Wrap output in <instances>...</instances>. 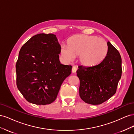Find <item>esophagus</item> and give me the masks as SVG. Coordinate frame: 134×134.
<instances>
[{"label":"esophagus","mask_w":134,"mask_h":134,"mask_svg":"<svg viewBox=\"0 0 134 134\" xmlns=\"http://www.w3.org/2000/svg\"><path fill=\"white\" fill-rule=\"evenodd\" d=\"M77 70V68L76 66H72V72H73V73H75V72H76Z\"/></svg>","instance_id":"obj_1"}]
</instances>
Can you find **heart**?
<instances>
[{"label":"heart","mask_w":134,"mask_h":134,"mask_svg":"<svg viewBox=\"0 0 134 134\" xmlns=\"http://www.w3.org/2000/svg\"><path fill=\"white\" fill-rule=\"evenodd\" d=\"M108 46L106 40L96 36L77 35L68 41V45L60 47V54L70 62L78 55V61L82 65L92 66L100 63L106 56Z\"/></svg>","instance_id":"obj_1"}]
</instances>
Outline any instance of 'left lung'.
I'll return each instance as SVG.
<instances>
[{"instance_id":"obj_1","label":"left lung","mask_w":134,"mask_h":134,"mask_svg":"<svg viewBox=\"0 0 134 134\" xmlns=\"http://www.w3.org/2000/svg\"><path fill=\"white\" fill-rule=\"evenodd\" d=\"M106 56L94 66H79L76 74L80 80L79 96L85 102L100 104L114 95L121 77V55L116 48L108 42Z\"/></svg>"}]
</instances>
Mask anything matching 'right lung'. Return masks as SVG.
<instances>
[{
  "label": "right lung",
  "mask_w": 134,
  "mask_h": 134,
  "mask_svg": "<svg viewBox=\"0 0 134 134\" xmlns=\"http://www.w3.org/2000/svg\"><path fill=\"white\" fill-rule=\"evenodd\" d=\"M60 47L52 34L35 35L21 47L15 65L17 86L28 102L46 105L56 99L72 69L60 63Z\"/></svg>",
  "instance_id": "1"
}]
</instances>
